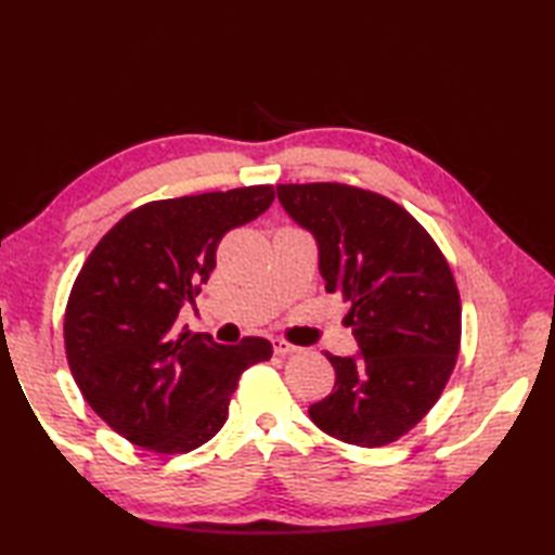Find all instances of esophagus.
Returning <instances> with one entry per match:
<instances>
[{
    "instance_id": "esophagus-1",
    "label": "esophagus",
    "mask_w": 555,
    "mask_h": 555,
    "mask_svg": "<svg viewBox=\"0 0 555 555\" xmlns=\"http://www.w3.org/2000/svg\"><path fill=\"white\" fill-rule=\"evenodd\" d=\"M271 344H274V352H276V356H281V358L293 356V352H298V350H300L298 346L288 344V340H284V338H274V340H271Z\"/></svg>"
}]
</instances>
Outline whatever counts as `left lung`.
<instances>
[{
	"label": "left lung",
	"mask_w": 555,
	"mask_h": 555,
	"mask_svg": "<svg viewBox=\"0 0 555 555\" xmlns=\"http://www.w3.org/2000/svg\"><path fill=\"white\" fill-rule=\"evenodd\" d=\"M286 215L310 231L328 293L350 302L358 356L334 364V391L310 405L324 434L386 446L439 400L460 350V296L446 257L415 217L344 183L276 185Z\"/></svg>",
	"instance_id": "obj_1"
}]
</instances>
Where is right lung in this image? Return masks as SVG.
<instances>
[{
	"label": "right lung",
	"instance_id": "right-lung-1",
	"mask_svg": "<svg viewBox=\"0 0 555 555\" xmlns=\"http://www.w3.org/2000/svg\"><path fill=\"white\" fill-rule=\"evenodd\" d=\"M274 185L147 203L116 223L70 288L64 340L82 398L124 439L157 453L207 443L267 338L219 346L179 326L217 264L223 233L264 215Z\"/></svg>",
	"mask_w": 555,
	"mask_h": 555
}]
</instances>
